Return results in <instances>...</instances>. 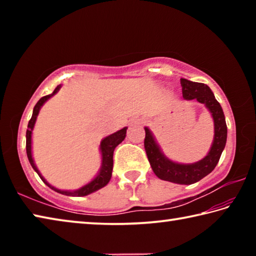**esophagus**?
Masks as SVG:
<instances>
[{"instance_id": "1", "label": "esophagus", "mask_w": 256, "mask_h": 256, "mask_svg": "<svg viewBox=\"0 0 256 256\" xmlns=\"http://www.w3.org/2000/svg\"><path fill=\"white\" fill-rule=\"evenodd\" d=\"M141 123H142V120H132V122H131V125H138V124H141Z\"/></svg>"}]
</instances>
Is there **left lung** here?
Listing matches in <instances>:
<instances>
[{
	"label": "left lung",
	"instance_id": "obj_1",
	"mask_svg": "<svg viewBox=\"0 0 256 256\" xmlns=\"http://www.w3.org/2000/svg\"><path fill=\"white\" fill-rule=\"evenodd\" d=\"M183 98L186 100L196 99L198 102L204 104L214 118V136L211 148L204 158L193 164H180L168 159L160 149L152 132L149 128H144L146 138L144 148L151 168L160 180L172 183L190 185L196 183L203 177L209 175L218 164L220 156L226 146L227 124L224 120V110L216 102L214 92L204 84H198L186 79H180Z\"/></svg>",
	"mask_w": 256,
	"mask_h": 256
}]
</instances>
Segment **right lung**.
I'll return each instance as SVG.
<instances>
[{
    "mask_svg": "<svg viewBox=\"0 0 256 256\" xmlns=\"http://www.w3.org/2000/svg\"><path fill=\"white\" fill-rule=\"evenodd\" d=\"M60 86H62L58 84V86H56L53 92H52L50 94H47V96H45V97H42L40 100H38L36 105H34V110H32V116L29 120L28 130H27V133H26V150H27L29 162H30V164H32V167L34 168V170L36 172L38 175H40L42 180L44 182V183L48 186V188L54 190L55 192L63 194V196H88V194H92L94 192H96V190H100L102 188H104V186H106L108 184V182L110 180L112 172V154H114V150L116 146H118L120 142L124 140L125 136H126L128 128H123L122 130H120V131L112 133V134H110V136H108L102 138L100 142V146H99V150H100V154H102V166H100V170H99V172H98L97 176L94 177L92 182H89L88 184H86L82 186V188L74 190H58V188H54V186H52L48 182H47L44 177L42 176L40 172L38 170L37 166L34 164V158H32V130L34 126V123H36L37 116H38V114H40L42 106L44 105V104L50 98L53 97L55 94L58 92Z\"/></svg>",
    "mask_w": 256,
    "mask_h": 256,
    "instance_id": "obj_1",
    "label": "right lung"
}]
</instances>
